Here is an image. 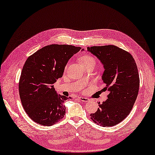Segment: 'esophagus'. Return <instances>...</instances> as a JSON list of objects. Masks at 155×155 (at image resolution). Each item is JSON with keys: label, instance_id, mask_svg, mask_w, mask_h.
Returning a JSON list of instances; mask_svg holds the SVG:
<instances>
[{"label": "esophagus", "instance_id": "esophagus-1", "mask_svg": "<svg viewBox=\"0 0 155 155\" xmlns=\"http://www.w3.org/2000/svg\"><path fill=\"white\" fill-rule=\"evenodd\" d=\"M78 99L80 100V101H81L84 102H87L90 101V100H89L88 98H86V97H78Z\"/></svg>", "mask_w": 155, "mask_h": 155}]
</instances>
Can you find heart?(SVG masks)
I'll use <instances>...</instances> for the list:
<instances>
[{
  "label": "heart",
  "mask_w": 155,
  "mask_h": 155,
  "mask_svg": "<svg viewBox=\"0 0 155 155\" xmlns=\"http://www.w3.org/2000/svg\"><path fill=\"white\" fill-rule=\"evenodd\" d=\"M80 62L82 64V66H87V65L91 63H95V59L93 57L89 55V54H85L80 57Z\"/></svg>",
  "instance_id": "1"
}]
</instances>
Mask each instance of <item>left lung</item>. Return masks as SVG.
I'll list each match as a JSON object with an SVG mask.
<instances>
[{
  "label": "left lung",
  "mask_w": 155,
  "mask_h": 155,
  "mask_svg": "<svg viewBox=\"0 0 155 155\" xmlns=\"http://www.w3.org/2000/svg\"><path fill=\"white\" fill-rule=\"evenodd\" d=\"M87 49L104 65L103 89L109 92L106 101L99 102L97 111L90 114L91 119L103 127L113 126L128 116L137 98L140 78L136 62L129 52L114 45Z\"/></svg>",
  "instance_id": "obj_1"
}]
</instances>
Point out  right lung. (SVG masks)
Masks as SVG:
<instances>
[{
  "label": "right lung",
  "instance_id": "add662e5",
  "mask_svg": "<svg viewBox=\"0 0 155 155\" xmlns=\"http://www.w3.org/2000/svg\"><path fill=\"white\" fill-rule=\"evenodd\" d=\"M81 49L72 45H48L26 60L19 80V95L25 111L35 122L48 126L63 118L64 102L71 97L57 94L53 84Z\"/></svg>",
  "mask_w": 155,
  "mask_h": 155
}]
</instances>
